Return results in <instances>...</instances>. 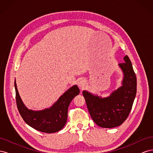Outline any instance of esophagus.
I'll return each mask as SVG.
<instances>
[{"label": "esophagus", "mask_w": 153, "mask_h": 153, "mask_svg": "<svg viewBox=\"0 0 153 153\" xmlns=\"http://www.w3.org/2000/svg\"><path fill=\"white\" fill-rule=\"evenodd\" d=\"M86 84V82L84 79H83V78H81V79H79L78 81V85L81 89H83Z\"/></svg>", "instance_id": "1"}]
</instances>
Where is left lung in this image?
I'll use <instances>...</instances> for the list:
<instances>
[{
    "mask_svg": "<svg viewBox=\"0 0 153 153\" xmlns=\"http://www.w3.org/2000/svg\"><path fill=\"white\" fill-rule=\"evenodd\" d=\"M124 61L125 62L118 64L123 73L122 85L110 96L103 98L85 90L82 92L92 120L101 128L120 126L131 112L137 93V78L128 55Z\"/></svg>",
    "mask_w": 153,
    "mask_h": 153,
    "instance_id": "obj_1",
    "label": "left lung"
}]
</instances>
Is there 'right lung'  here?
Here are the masks:
<instances>
[{"label":"right lung","instance_id":"1","mask_svg":"<svg viewBox=\"0 0 153 153\" xmlns=\"http://www.w3.org/2000/svg\"><path fill=\"white\" fill-rule=\"evenodd\" d=\"M16 101L18 111L24 121L36 130L47 133L62 129L67 121L68 110L72 100L80 93L76 85H74L59 97L50 108L41 110L29 109L23 103L15 80Z\"/></svg>","mask_w":153,"mask_h":153}]
</instances>
